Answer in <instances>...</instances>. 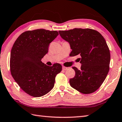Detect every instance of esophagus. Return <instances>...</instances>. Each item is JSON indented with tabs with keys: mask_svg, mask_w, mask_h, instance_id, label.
Wrapping results in <instances>:
<instances>
[{
	"mask_svg": "<svg viewBox=\"0 0 122 122\" xmlns=\"http://www.w3.org/2000/svg\"><path fill=\"white\" fill-rule=\"evenodd\" d=\"M62 69H63V70H67V69H68V67H65V66H63V67H62Z\"/></svg>",
	"mask_w": 122,
	"mask_h": 122,
	"instance_id": "1",
	"label": "esophagus"
}]
</instances>
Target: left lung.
Here are the masks:
<instances>
[{"label": "left lung", "mask_w": 122, "mask_h": 122, "mask_svg": "<svg viewBox=\"0 0 122 122\" xmlns=\"http://www.w3.org/2000/svg\"><path fill=\"white\" fill-rule=\"evenodd\" d=\"M61 37L70 43V56L80 55V70L73 67L75 76L70 80L73 88L84 94L96 91L102 84L109 72L111 54L104 38L90 29L75 28L59 31Z\"/></svg>", "instance_id": "8db88e82"}]
</instances>
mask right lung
Wrapping results in <instances>:
<instances>
[{
  "label": "right lung",
  "instance_id": "obj_1",
  "mask_svg": "<svg viewBox=\"0 0 122 122\" xmlns=\"http://www.w3.org/2000/svg\"><path fill=\"white\" fill-rule=\"evenodd\" d=\"M58 35L57 31L37 29L18 36L10 52V69L14 79L30 96L40 97L54 88L55 77L62 70L61 64L47 66L41 61L48 47Z\"/></svg>",
  "mask_w": 122,
  "mask_h": 122
}]
</instances>
